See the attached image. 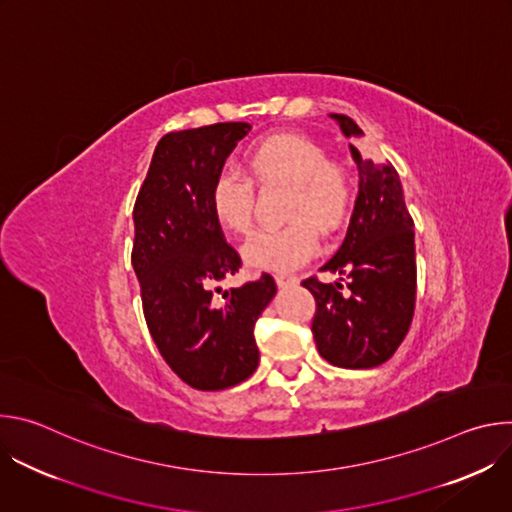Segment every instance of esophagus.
I'll return each mask as SVG.
<instances>
[{"mask_svg":"<svg viewBox=\"0 0 512 512\" xmlns=\"http://www.w3.org/2000/svg\"><path fill=\"white\" fill-rule=\"evenodd\" d=\"M275 283H277L279 287L296 285V283H298V277H296V275H285V273H277V275H275Z\"/></svg>","mask_w":512,"mask_h":512,"instance_id":"34e87169","label":"esophagus"}]
</instances>
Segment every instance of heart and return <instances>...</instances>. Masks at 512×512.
<instances>
[{
	"label": "heart",
	"instance_id": "heart-1",
	"mask_svg": "<svg viewBox=\"0 0 512 512\" xmlns=\"http://www.w3.org/2000/svg\"><path fill=\"white\" fill-rule=\"evenodd\" d=\"M247 176L259 186H289L285 218L279 229L255 233L245 249L251 267L289 271L308 261L322 235L338 233L352 214L356 184L352 172L310 137L296 133L269 135L253 143L245 154ZM214 221L223 229L245 235L253 227L255 188L247 178L223 172L208 192Z\"/></svg>",
	"mask_w": 512,
	"mask_h": 512
}]
</instances>
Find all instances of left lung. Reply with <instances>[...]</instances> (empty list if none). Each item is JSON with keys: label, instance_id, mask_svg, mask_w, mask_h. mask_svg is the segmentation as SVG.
I'll list each match as a JSON object with an SVG mask.
<instances>
[{"label": "left lung", "instance_id": "8db88e82", "mask_svg": "<svg viewBox=\"0 0 512 512\" xmlns=\"http://www.w3.org/2000/svg\"><path fill=\"white\" fill-rule=\"evenodd\" d=\"M346 137L362 135L358 125L330 113ZM358 196L346 237L320 269L342 275V283H322L316 275L302 281L316 300L312 334L318 352L340 369H373L387 362L409 332L415 289V231L403 188L391 162L362 160Z\"/></svg>", "mask_w": 512, "mask_h": 512}]
</instances>
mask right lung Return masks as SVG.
<instances>
[{"label":"right lung","instance_id":"add662e5","mask_svg":"<svg viewBox=\"0 0 512 512\" xmlns=\"http://www.w3.org/2000/svg\"><path fill=\"white\" fill-rule=\"evenodd\" d=\"M249 129L227 121L166 133L133 206L131 265L145 324L168 367L198 391H223L255 373L253 328L277 291L263 273L216 296L243 261L214 221L208 192Z\"/></svg>","mask_w":512,"mask_h":512}]
</instances>
